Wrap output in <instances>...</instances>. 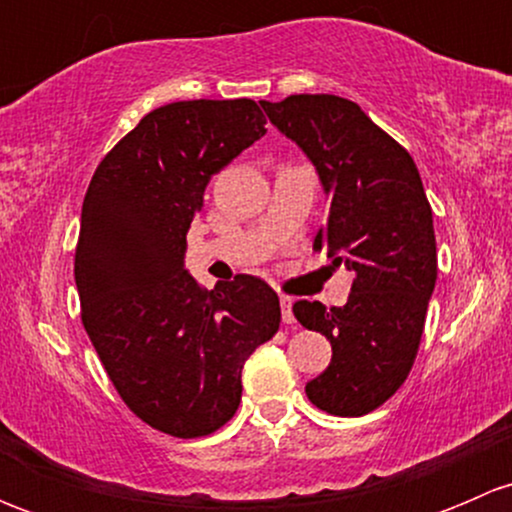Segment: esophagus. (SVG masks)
Listing matches in <instances>:
<instances>
[{
    "label": "esophagus",
    "mask_w": 512,
    "mask_h": 512,
    "mask_svg": "<svg viewBox=\"0 0 512 512\" xmlns=\"http://www.w3.org/2000/svg\"><path fill=\"white\" fill-rule=\"evenodd\" d=\"M282 304V322L285 324H294V314H292V297H280Z\"/></svg>",
    "instance_id": "1"
}]
</instances>
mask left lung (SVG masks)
Returning a JSON list of instances; mask_svg holds the SVG:
<instances>
[{
	"instance_id": "8db88e82",
	"label": "left lung",
	"mask_w": 512,
	"mask_h": 512,
	"mask_svg": "<svg viewBox=\"0 0 512 512\" xmlns=\"http://www.w3.org/2000/svg\"><path fill=\"white\" fill-rule=\"evenodd\" d=\"M260 106L312 160L332 200L314 250H327L332 265L354 275L344 307L294 302L297 322L332 344V361L304 391L327 414L364 416L409 376L436 287V235L421 175L409 151L349 98L297 94Z\"/></svg>"
}]
</instances>
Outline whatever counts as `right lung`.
Wrapping results in <instances>:
<instances>
[{"label": "right lung", "mask_w": 512, "mask_h": 512, "mask_svg": "<svg viewBox=\"0 0 512 512\" xmlns=\"http://www.w3.org/2000/svg\"><path fill=\"white\" fill-rule=\"evenodd\" d=\"M265 123L250 98L168 103L113 146L86 190L74 260L81 322L128 409L168 436L225 426L247 356L280 329V297L260 277L208 292L185 270L210 178Z\"/></svg>", "instance_id": "right-lung-1"}]
</instances>
